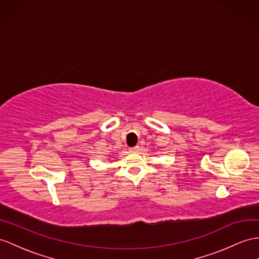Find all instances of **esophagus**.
I'll list each match as a JSON object with an SVG mask.
<instances>
[{"mask_svg": "<svg viewBox=\"0 0 259 259\" xmlns=\"http://www.w3.org/2000/svg\"><path fill=\"white\" fill-rule=\"evenodd\" d=\"M138 150H140V146H135V147H132V148H130V151H131V153H137Z\"/></svg>", "mask_w": 259, "mask_h": 259, "instance_id": "34e87169", "label": "esophagus"}]
</instances>
